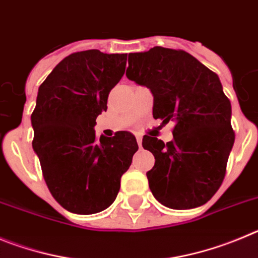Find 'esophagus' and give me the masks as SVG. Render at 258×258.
<instances>
[{
	"label": "esophagus",
	"instance_id": "34e87169",
	"mask_svg": "<svg viewBox=\"0 0 258 258\" xmlns=\"http://www.w3.org/2000/svg\"><path fill=\"white\" fill-rule=\"evenodd\" d=\"M136 141H138L139 146L141 148V143H143V136H141V135H139V134H136Z\"/></svg>",
	"mask_w": 258,
	"mask_h": 258
}]
</instances>
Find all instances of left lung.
Wrapping results in <instances>:
<instances>
[{"instance_id":"obj_1","label":"left lung","mask_w":258,"mask_h":258,"mask_svg":"<svg viewBox=\"0 0 258 258\" xmlns=\"http://www.w3.org/2000/svg\"><path fill=\"white\" fill-rule=\"evenodd\" d=\"M126 76L150 89L155 119L175 122L169 143L143 138L155 158L146 172L153 196L173 210L207 203L224 181L235 139L219 76L185 51L159 46L128 54Z\"/></svg>"}]
</instances>
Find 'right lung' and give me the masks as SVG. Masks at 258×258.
I'll use <instances>...</instances> for the list:
<instances>
[{
    "label": "right lung",
    "mask_w": 258,
    "mask_h": 258,
    "mask_svg": "<svg viewBox=\"0 0 258 258\" xmlns=\"http://www.w3.org/2000/svg\"><path fill=\"white\" fill-rule=\"evenodd\" d=\"M126 60L127 54L74 52L39 86L31 117L32 145L48 190L69 212L92 215L108 208L139 149L130 132L99 140L94 130L97 115L106 112L109 92L124 74Z\"/></svg>",
    "instance_id": "add662e5"
}]
</instances>
